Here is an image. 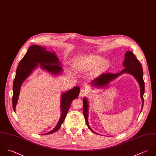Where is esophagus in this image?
<instances>
[{"instance_id": "esophagus-1", "label": "esophagus", "mask_w": 156, "mask_h": 156, "mask_svg": "<svg viewBox=\"0 0 156 156\" xmlns=\"http://www.w3.org/2000/svg\"><path fill=\"white\" fill-rule=\"evenodd\" d=\"M87 92L84 90V89H81V91H80V96L81 97H83V96H87Z\"/></svg>"}]
</instances>
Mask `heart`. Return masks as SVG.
Segmentation results:
<instances>
[{"label": "heart", "instance_id": "b5f03b06", "mask_svg": "<svg viewBox=\"0 0 156 156\" xmlns=\"http://www.w3.org/2000/svg\"><path fill=\"white\" fill-rule=\"evenodd\" d=\"M110 64L109 60H103L100 55H91L83 57L75 63V68L79 71H88L99 66V69H104Z\"/></svg>", "mask_w": 156, "mask_h": 156}]
</instances>
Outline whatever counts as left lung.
I'll list each match as a JSON object with an SVG mask.
<instances>
[{
    "instance_id": "left-lung-1",
    "label": "left lung",
    "mask_w": 156,
    "mask_h": 156,
    "mask_svg": "<svg viewBox=\"0 0 156 156\" xmlns=\"http://www.w3.org/2000/svg\"><path fill=\"white\" fill-rule=\"evenodd\" d=\"M123 66L124 69L118 73H107L102 74L101 76L96 78L90 82V85L92 87L96 88H102L106 86H107L110 82L115 80L118 77L120 76L121 75L124 73H129L133 76L134 78L137 80V83L140 86V98L142 99V109L140 112L142 110V108L144 106V94L145 92V84L143 78V69L140 62L136 58V56L131 51H126L125 55V59L123 62ZM83 114L85 118V120L86 122L88 128L95 134H97L94 130L90 128L88 122V113H89V101L87 98H83Z\"/></svg>"
}]
</instances>
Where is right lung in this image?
<instances>
[{"mask_svg":"<svg viewBox=\"0 0 156 156\" xmlns=\"http://www.w3.org/2000/svg\"><path fill=\"white\" fill-rule=\"evenodd\" d=\"M62 66V62L58 60L55 52L49 51L46 48L37 44L30 46L23 58L19 63L13 82L12 103L14 112H16L22 85L35 69L40 67L41 69L49 73L54 76H58L63 72ZM80 92V88L78 86H75L72 89L62 93L60 102L61 116L59 121L53 129L43 134V135L52 134L60 128L70 107L72 101L78 97Z\"/></svg>","mask_w":156,"mask_h":156,"instance_id":"right-lung-1","label":"right lung"}]
</instances>
